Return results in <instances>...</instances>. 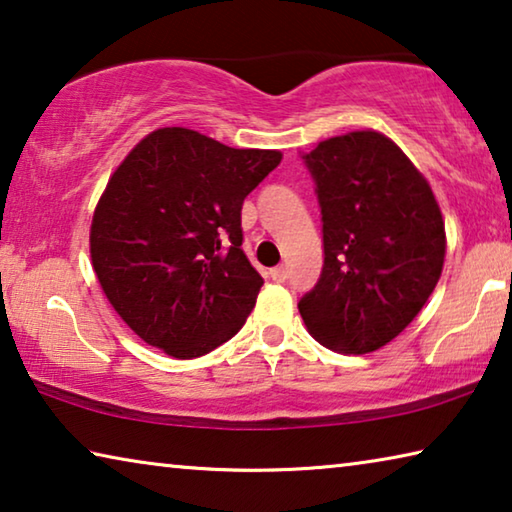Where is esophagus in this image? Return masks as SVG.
<instances>
[{
    "instance_id": "esophagus-1",
    "label": "esophagus",
    "mask_w": 512,
    "mask_h": 512,
    "mask_svg": "<svg viewBox=\"0 0 512 512\" xmlns=\"http://www.w3.org/2000/svg\"><path fill=\"white\" fill-rule=\"evenodd\" d=\"M271 277L275 282H284L289 277V268L287 266H277V268H273L271 271Z\"/></svg>"
}]
</instances>
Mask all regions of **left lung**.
Listing matches in <instances>:
<instances>
[{
	"label": "left lung",
	"mask_w": 512,
	"mask_h": 512,
	"mask_svg": "<svg viewBox=\"0 0 512 512\" xmlns=\"http://www.w3.org/2000/svg\"><path fill=\"white\" fill-rule=\"evenodd\" d=\"M302 160L316 183L325 262L300 316L336 352L379 350L436 289L443 214L422 173L377 131L329 137Z\"/></svg>",
	"instance_id": "left-lung-1"
}]
</instances>
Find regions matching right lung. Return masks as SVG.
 Returning a JSON list of instances; mask_svg holds the SVG:
<instances>
[{"instance_id": "add662e5", "label": "right lung", "mask_w": 512, "mask_h": 512, "mask_svg": "<svg viewBox=\"0 0 512 512\" xmlns=\"http://www.w3.org/2000/svg\"><path fill=\"white\" fill-rule=\"evenodd\" d=\"M280 160L171 126L112 173L90 255L110 305L142 341L194 359L244 327L264 280L241 250V205Z\"/></svg>"}]
</instances>
